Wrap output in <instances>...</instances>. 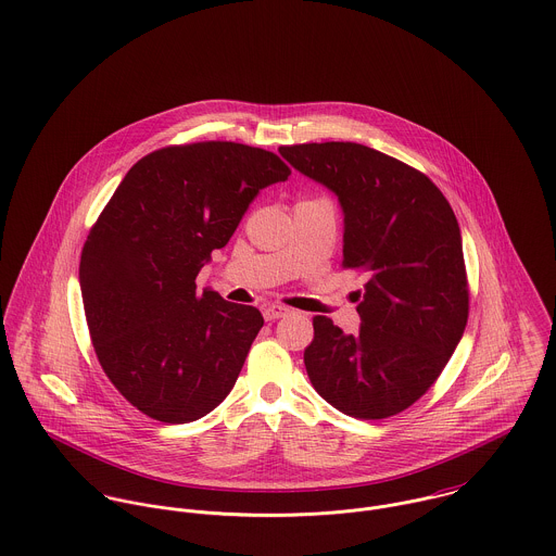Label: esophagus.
I'll return each mask as SVG.
<instances>
[{"instance_id":"34e87169","label":"esophagus","mask_w":556,"mask_h":556,"mask_svg":"<svg viewBox=\"0 0 556 556\" xmlns=\"http://www.w3.org/2000/svg\"><path fill=\"white\" fill-rule=\"evenodd\" d=\"M288 314H290V309H288V307H281V305H270V307L264 309V318H266L268 323L279 320V318H283V316H288Z\"/></svg>"}]
</instances>
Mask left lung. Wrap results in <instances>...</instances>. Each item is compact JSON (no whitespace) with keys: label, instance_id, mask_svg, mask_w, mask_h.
Returning a JSON list of instances; mask_svg holds the SVG:
<instances>
[{"label":"left lung","instance_id":"left-lung-1","mask_svg":"<svg viewBox=\"0 0 556 556\" xmlns=\"http://www.w3.org/2000/svg\"><path fill=\"white\" fill-rule=\"evenodd\" d=\"M279 152L337 195L343 266L367 273L358 333H343L327 316L314 318L305 350L309 380L343 415L393 417L437 382L466 329L457 219L426 174L374 148L327 141Z\"/></svg>","mask_w":556,"mask_h":556}]
</instances>
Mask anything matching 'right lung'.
<instances>
[{"label":"right lung","instance_id":"add662e5","mask_svg":"<svg viewBox=\"0 0 556 556\" xmlns=\"http://www.w3.org/2000/svg\"><path fill=\"white\" fill-rule=\"evenodd\" d=\"M290 167L233 141L167 146L137 161L88 233L79 283L90 337L113 387L163 424L215 410L264 318L198 294L195 277L260 189Z\"/></svg>","mask_w":556,"mask_h":556}]
</instances>
